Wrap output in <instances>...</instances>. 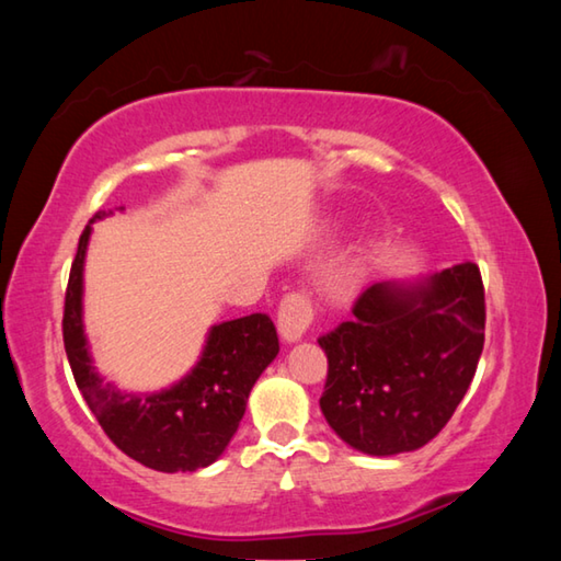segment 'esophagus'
<instances>
[{"instance_id":"1","label":"esophagus","mask_w":561,"mask_h":561,"mask_svg":"<svg viewBox=\"0 0 561 561\" xmlns=\"http://www.w3.org/2000/svg\"><path fill=\"white\" fill-rule=\"evenodd\" d=\"M311 319H314L311 301L299 291L287 294L279 304V314H277V329L284 344H297V341L307 334Z\"/></svg>"}]
</instances>
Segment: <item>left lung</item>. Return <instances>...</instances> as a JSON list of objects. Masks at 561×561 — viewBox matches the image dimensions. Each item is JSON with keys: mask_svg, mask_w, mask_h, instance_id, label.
<instances>
[{"mask_svg": "<svg viewBox=\"0 0 561 561\" xmlns=\"http://www.w3.org/2000/svg\"><path fill=\"white\" fill-rule=\"evenodd\" d=\"M485 344V289L472 262L374 282L354 319L319 339L329 358L321 413L358 453L423 448L450 421Z\"/></svg>", "mask_w": 561, "mask_h": 561, "instance_id": "8db88e82", "label": "left lung"}]
</instances>
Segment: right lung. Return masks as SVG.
<instances>
[{
  "mask_svg": "<svg viewBox=\"0 0 561 561\" xmlns=\"http://www.w3.org/2000/svg\"><path fill=\"white\" fill-rule=\"evenodd\" d=\"M87 225L69 274L64 307V346L76 386L108 438L150 470L195 472L213 465L240 428L252 386L279 354V339L267 314L213 324L195 366L160 391H121L93 364L83 327V267L93 222Z\"/></svg>",
  "mask_w": 561,
  "mask_h": 561,
  "instance_id": "add662e5",
  "label": "right lung"
}]
</instances>
